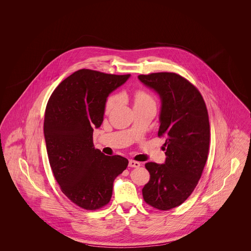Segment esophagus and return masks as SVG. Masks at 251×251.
<instances>
[{
  "label": "esophagus",
  "mask_w": 251,
  "mask_h": 251,
  "mask_svg": "<svg viewBox=\"0 0 251 251\" xmlns=\"http://www.w3.org/2000/svg\"><path fill=\"white\" fill-rule=\"evenodd\" d=\"M140 166H141V164L139 162H136V161H133V160L129 161V167H139Z\"/></svg>",
  "instance_id": "1"
}]
</instances>
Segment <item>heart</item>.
<instances>
[{
  "label": "heart",
  "mask_w": 251,
  "mask_h": 251,
  "mask_svg": "<svg viewBox=\"0 0 251 251\" xmlns=\"http://www.w3.org/2000/svg\"><path fill=\"white\" fill-rule=\"evenodd\" d=\"M133 100H134V106L144 105V104H154V100L152 97L144 90L135 91L133 95ZM119 100H120L119 96H110L105 102V112H110L118 104Z\"/></svg>",
  "instance_id": "heart-1"
}]
</instances>
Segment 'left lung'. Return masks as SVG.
<instances>
[{
    "label": "left lung",
    "instance_id": "1",
    "mask_svg": "<svg viewBox=\"0 0 251 251\" xmlns=\"http://www.w3.org/2000/svg\"><path fill=\"white\" fill-rule=\"evenodd\" d=\"M161 99L158 136H166L165 164L147 163L151 179L142 189L144 201L167 211L184 202L196 188L205 167L210 124L205 101L195 85L173 72L139 75Z\"/></svg>",
    "mask_w": 251,
    "mask_h": 251
}]
</instances>
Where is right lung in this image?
<instances>
[{
	"instance_id": "add662e5",
	"label": "right lung",
	"mask_w": 251,
	"mask_h": 251,
	"mask_svg": "<svg viewBox=\"0 0 251 251\" xmlns=\"http://www.w3.org/2000/svg\"><path fill=\"white\" fill-rule=\"evenodd\" d=\"M130 76L83 69L60 83L49 99L44 118L49 162L61 191L85 210L109 203L114 180L129 164L95 149L93 128L103 121L109 94Z\"/></svg>"
}]
</instances>
